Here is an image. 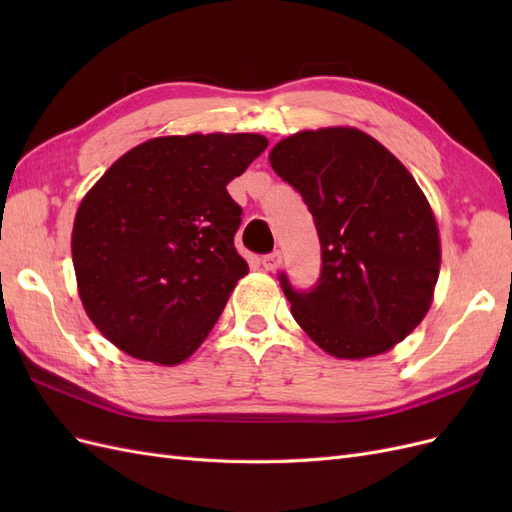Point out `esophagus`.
Listing matches in <instances>:
<instances>
[{"label": "esophagus", "instance_id": "1", "mask_svg": "<svg viewBox=\"0 0 512 512\" xmlns=\"http://www.w3.org/2000/svg\"><path fill=\"white\" fill-rule=\"evenodd\" d=\"M280 265H282V252H280V250H273L271 254L262 256V267H265L267 271L280 269Z\"/></svg>", "mask_w": 512, "mask_h": 512}]
</instances>
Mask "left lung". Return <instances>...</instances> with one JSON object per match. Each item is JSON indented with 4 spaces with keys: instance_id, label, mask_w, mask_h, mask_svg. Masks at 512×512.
<instances>
[{
    "instance_id": "8db88e82",
    "label": "left lung",
    "mask_w": 512,
    "mask_h": 512,
    "mask_svg": "<svg viewBox=\"0 0 512 512\" xmlns=\"http://www.w3.org/2000/svg\"><path fill=\"white\" fill-rule=\"evenodd\" d=\"M269 160L301 194L320 239L312 288L277 275L294 320L339 359L391 350L425 318L438 282L440 239L425 194L389 149L354 128L288 136Z\"/></svg>"
}]
</instances>
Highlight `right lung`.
<instances>
[{
    "mask_svg": "<svg viewBox=\"0 0 512 512\" xmlns=\"http://www.w3.org/2000/svg\"><path fill=\"white\" fill-rule=\"evenodd\" d=\"M267 145L260 134L153 138L91 188L72 260L85 312L108 342L162 365L205 342L247 275L235 247L243 209L226 185Z\"/></svg>",
    "mask_w": 512,
    "mask_h": 512,
    "instance_id": "right-lung-1",
    "label": "right lung"
}]
</instances>
